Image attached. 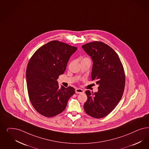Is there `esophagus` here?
<instances>
[{
    "label": "esophagus",
    "mask_w": 149,
    "mask_h": 149,
    "mask_svg": "<svg viewBox=\"0 0 149 149\" xmlns=\"http://www.w3.org/2000/svg\"><path fill=\"white\" fill-rule=\"evenodd\" d=\"M75 92L77 93H84V91L82 90V89H81V88H77L76 90H75Z\"/></svg>",
    "instance_id": "34e87169"
}]
</instances>
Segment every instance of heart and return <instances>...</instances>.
I'll return each instance as SVG.
<instances>
[{
  "label": "heart",
  "mask_w": 149,
  "mask_h": 149,
  "mask_svg": "<svg viewBox=\"0 0 149 149\" xmlns=\"http://www.w3.org/2000/svg\"><path fill=\"white\" fill-rule=\"evenodd\" d=\"M88 59V58H84V59Z\"/></svg>",
  "instance_id": "heart-1"
}]
</instances>
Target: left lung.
Segmentation results:
<instances>
[{"label": "left lung", "mask_w": 149, "mask_h": 149, "mask_svg": "<svg viewBox=\"0 0 149 149\" xmlns=\"http://www.w3.org/2000/svg\"><path fill=\"white\" fill-rule=\"evenodd\" d=\"M82 48L93 60L91 79L98 85L97 92L85 91L84 110L92 117L103 118L113 111L123 96L125 80L123 65L117 53L102 42L88 43Z\"/></svg>", "instance_id": "1"}]
</instances>
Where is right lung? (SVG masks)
<instances>
[{
	"label": "right lung",
	"instance_id": "1",
	"mask_svg": "<svg viewBox=\"0 0 149 149\" xmlns=\"http://www.w3.org/2000/svg\"><path fill=\"white\" fill-rule=\"evenodd\" d=\"M77 50L76 47L52 41L38 49L30 59L26 69L27 91L33 107L41 115L52 117L62 113L75 93L71 86L59 88L56 80Z\"/></svg>",
	"mask_w": 149,
	"mask_h": 149
}]
</instances>
